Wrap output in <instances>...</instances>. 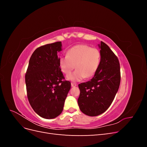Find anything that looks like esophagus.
<instances>
[{
    "mask_svg": "<svg viewBox=\"0 0 147 147\" xmlns=\"http://www.w3.org/2000/svg\"><path fill=\"white\" fill-rule=\"evenodd\" d=\"M77 85V83H71V86H72V87H74V86H76Z\"/></svg>",
    "mask_w": 147,
    "mask_h": 147,
    "instance_id": "esophagus-1",
    "label": "esophagus"
}]
</instances>
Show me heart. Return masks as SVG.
<instances>
[{
	"mask_svg": "<svg viewBox=\"0 0 147 147\" xmlns=\"http://www.w3.org/2000/svg\"><path fill=\"white\" fill-rule=\"evenodd\" d=\"M101 60L100 51L87 45H77L70 48L67 55L59 59L60 69L67 75L73 69L74 65L77 70L68 75L67 78L73 82H78L84 77L94 76L98 70Z\"/></svg>",
	"mask_w": 147,
	"mask_h": 147,
	"instance_id": "b5f03b06",
	"label": "heart"
}]
</instances>
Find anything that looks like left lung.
I'll use <instances>...</instances> for the list:
<instances>
[{
    "instance_id": "obj_1",
    "label": "left lung",
    "mask_w": 147,
    "mask_h": 147,
    "mask_svg": "<svg viewBox=\"0 0 147 147\" xmlns=\"http://www.w3.org/2000/svg\"><path fill=\"white\" fill-rule=\"evenodd\" d=\"M99 67L90 81L78 84V104L82 112L90 117L105 112L112 104L119 89L121 74L117 56L103 42L99 45Z\"/></svg>"
}]
</instances>
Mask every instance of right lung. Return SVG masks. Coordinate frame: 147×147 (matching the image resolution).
Returning <instances> with one entry per match:
<instances>
[{"label":"right lung","instance_id":"right-lung-1","mask_svg":"<svg viewBox=\"0 0 147 147\" xmlns=\"http://www.w3.org/2000/svg\"><path fill=\"white\" fill-rule=\"evenodd\" d=\"M61 42L37 48L31 56L25 75L27 96L34 112L45 119L57 117L63 110L71 87L59 65Z\"/></svg>","mask_w":147,"mask_h":147}]
</instances>
